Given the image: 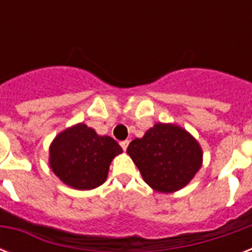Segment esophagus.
<instances>
[{
  "label": "esophagus",
  "instance_id": "1",
  "mask_svg": "<svg viewBox=\"0 0 252 252\" xmlns=\"http://www.w3.org/2000/svg\"><path fill=\"white\" fill-rule=\"evenodd\" d=\"M120 145H122L123 150H126V148H128V145H129V141H128V140H126V141H122L120 142Z\"/></svg>",
  "mask_w": 252,
  "mask_h": 252
}]
</instances>
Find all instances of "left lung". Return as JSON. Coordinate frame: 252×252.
<instances>
[{
	"label": "left lung",
	"mask_w": 252,
	"mask_h": 252,
	"mask_svg": "<svg viewBox=\"0 0 252 252\" xmlns=\"http://www.w3.org/2000/svg\"><path fill=\"white\" fill-rule=\"evenodd\" d=\"M126 153L141 172L142 179L159 192L183 188L201 167L203 153L187 130L158 123L142 138H134Z\"/></svg>",
	"instance_id": "left-lung-1"
}]
</instances>
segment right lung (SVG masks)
Returning a JSON list of instances; mask_svg holds the SVG:
<instances>
[{
  "label": "right lung",
  "mask_w": 252,
  "mask_h": 252,
  "mask_svg": "<svg viewBox=\"0 0 252 252\" xmlns=\"http://www.w3.org/2000/svg\"><path fill=\"white\" fill-rule=\"evenodd\" d=\"M122 146L110 136H98L85 124L61 132L49 149V165L65 184L93 189L104 183L111 161Z\"/></svg>",
  "instance_id": "1"
}]
</instances>
